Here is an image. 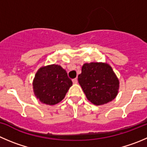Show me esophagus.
Masks as SVG:
<instances>
[{
	"mask_svg": "<svg viewBox=\"0 0 147 147\" xmlns=\"http://www.w3.org/2000/svg\"><path fill=\"white\" fill-rule=\"evenodd\" d=\"M72 82H73V83L75 84H77V82H78V79H76H76H73V80H72Z\"/></svg>",
	"mask_w": 147,
	"mask_h": 147,
	"instance_id": "obj_1",
	"label": "esophagus"
}]
</instances>
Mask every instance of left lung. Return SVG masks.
Returning a JSON list of instances; mask_svg holds the SVG:
<instances>
[{
  "mask_svg": "<svg viewBox=\"0 0 147 147\" xmlns=\"http://www.w3.org/2000/svg\"><path fill=\"white\" fill-rule=\"evenodd\" d=\"M78 81L88 100L101 105L115 98L119 81L111 67L103 63L84 64Z\"/></svg>",
  "mask_w": 147,
  "mask_h": 147,
  "instance_id": "8db88e82",
  "label": "left lung"
}]
</instances>
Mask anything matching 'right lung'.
<instances>
[{"instance_id": "right-lung-1", "label": "right lung", "mask_w": 147, "mask_h": 147, "mask_svg": "<svg viewBox=\"0 0 147 147\" xmlns=\"http://www.w3.org/2000/svg\"><path fill=\"white\" fill-rule=\"evenodd\" d=\"M72 82L67 72L58 65H50L40 68L33 82L35 96L44 104L53 105L65 97Z\"/></svg>"}]
</instances>
